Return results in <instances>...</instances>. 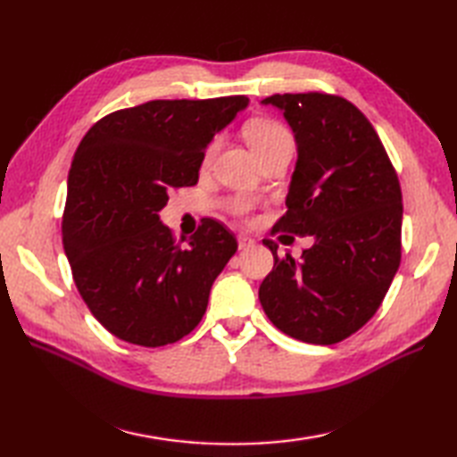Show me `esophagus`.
<instances>
[{
    "instance_id": "34e87169",
    "label": "esophagus",
    "mask_w": 457,
    "mask_h": 457,
    "mask_svg": "<svg viewBox=\"0 0 457 457\" xmlns=\"http://www.w3.org/2000/svg\"><path fill=\"white\" fill-rule=\"evenodd\" d=\"M237 245H239V249H249L255 245V241L247 236H237Z\"/></svg>"
}]
</instances>
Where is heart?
I'll use <instances>...</instances> for the list:
<instances>
[{
    "instance_id": "b5f03b06",
    "label": "heart",
    "mask_w": 457,
    "mask_h": 457,
    "mask_svg": "<svg viewBox=\"0 0 457 457\" xmlns=\"http://www.w3.org/2000/svg\"><path fill=\"white\" fill-rule=\"evenodd\" d=\"M245 141L249 143V147L253 149V153H261L273 145L278 143H293L290 141V133L287 131L285 125H280L278 121L273 120H253L245 125L244 129ZM239 212H245L247 206L245 204H239L237 206Z\"/></svg>"
}]
</instances>
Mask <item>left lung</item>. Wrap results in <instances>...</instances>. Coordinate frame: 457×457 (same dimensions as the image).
Segmentation results:
<instances>
[{
	"label": "left lung",
	"instance_id": "8db88e82",
	"mask_svg": "<svg viewBox=\"0 0 457 457\" xmlns=\"http://www.w3.org/2000/svg\"><path fill=\"white\" fill-rule=\"evenodd\" d=\"M295 133L287 213L273 234L312 237L300 261L265 239L273 270L259 287L267 318L306 344H337L381 306L401 263L403 194L373 125L352 102L318 92L275 94Z\"/></svg>",
	"mask_w": 457,
	"mask_h": 457
}]
</instances>
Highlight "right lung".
Returning <instances> with one entry per match:
<instances>
[{
	"mask_svg": "<svg viewBox=\"0 0 457 457\" xmlns=\"http://www.w3.org/2000/svg\"><path fill=\"white\" fill-rule=\"evenodd\" d=\"M247 104L245 96L153 100L105 115L76 149L64 253L90 312L123 342L174 344L206 312L210 288L237 241L204 218L188 245H180L159 213L172 188L198 182L213 135Z\"/></svg>",
	"mask_w": 457,
	"mask_h": 457,
	"instance_id": "add662e5",
	"label": "right lung"
}]
</instances>
